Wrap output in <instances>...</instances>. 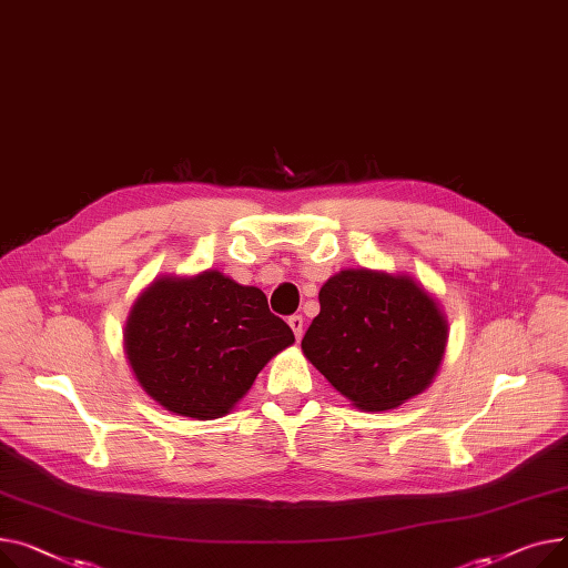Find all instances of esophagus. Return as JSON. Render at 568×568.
<instances>
[{
	"label": "esophagus",
	"mask_w": 568,
	"mask_h": 568,
	"mask_svg": "<svg viewBox=\"0 0 568 568\" xmlns=\"http://www.w3.org/2000/svg\"><path fill=\"white\" fill-rule=\"evenodd\" d=\"M303 325H305V318L300 316V314H293V316L288 318V327L293 329V335H295L297 342H300V337H303Z\"/></svg>",
	"instance_id": "1"
}]
</instances>
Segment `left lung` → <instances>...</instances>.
Returning a JSON list of instances; mask_svg holds the SVG:
<instances>
[{
	"instance_id": "1",
	"label": "left lung",
	"mask_w": 568,
	"mask_h": 568,
	"mask_svg": "<svg viewBox=\"0 0 568 568\" xmlns=\"http://www.w3.org/2000/svg\"><path fill=\"white\" fill-rule=\"evenodd\" d=\"M318 303L303 353L355 408L392 410L433 383L447 318L413 277L348 268L323 284Z\"/></svg>"
}]
</instances>
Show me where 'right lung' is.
I'll list each match as a JSON object with an SVG mask.
<instances>
[{
    "mask_svg": "<svg viewBox=\"0 0 568 568\" xmlns=\"http://www.w3.org/2000/svg\"><path fill=\"white\" fill-rule=\"evenodd\" d=\"M293 342L261 288L220 271L155 280L135 300L123 332L144 392L164 410L192 419L226 415Z\"/></svg>",
    "mask_w": 568,
    "mask_h": 568,
    "instance_id": "obj_1",
    "label": "right lung"
}]
</instances>
